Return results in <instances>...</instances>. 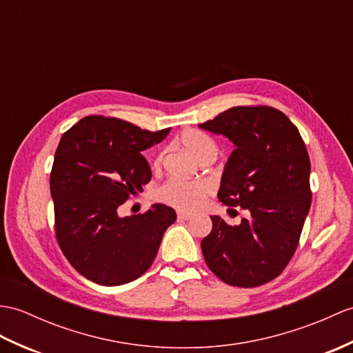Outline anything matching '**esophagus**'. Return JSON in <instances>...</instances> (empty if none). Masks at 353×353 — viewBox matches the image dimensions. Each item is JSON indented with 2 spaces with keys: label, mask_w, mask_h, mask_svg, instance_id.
<instances>
[{
  "label": "esophagus",
  "mask_w": 353,
  "mask_h": 353,
  "mask_svg": "<svg viewBox=\"0 0 353 353\" xmlns=\"http://www.w3.org/2000/svg\"><path fill=\"white\" fill-rule=\"evenodd\" d=\"M177 218L180 221H188V219L192 218V215L191 214H186V212H177Z\"/></svg>",
  "instance_id": "34e87169"
}]
</instances>
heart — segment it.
I'll use <instances>...</instances> for the list:
<instances>
[{
  "mask_svg": "<svg viewBox=\"0 0 353 353\" xmlns=\"http://www.w3.org/2000/svg\"><path fill=\"white\" fill-rule=\"evenodd\" d=\"M179 141L190 150L194 158L200 162L214 161L218 154V144L215 139L206 132L199 129H188L180 135ZM162 163V157H158L154 161V170H159ZM214 194V185L208 180H177L171 179L161 185L157 191V199L176 208L182 212H194L206 201L209 195Z\"/></svg>",
  "mask_w": 353,
  "mask_h": 353,
  "instance_id": "b5f03b06",
  "label": "heart"
}]
</instances>
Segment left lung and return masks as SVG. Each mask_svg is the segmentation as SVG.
I'll return each instance as SVG.
<instances>
[{
  "label": "left lung",
  "mask_w": 353,
  "mask_h": 353,
  "mask_svg": "<svg viewBox=\"0 0 353 353\" xmlns=\"http://www.w3.org/2000/svg\"><path fill=\"white\" fill-rule=\"evenodd\" d=\"M199 126L236 145L218 199L251 214L239 225L210 216L212 232L201 241L206 265L221 281L237 288L272 281L296 251L311 206L304 139L284 112L266 105L233 106Z\"/></svg>",
  "instance_id": "left-lung-1"
}]
</instances>
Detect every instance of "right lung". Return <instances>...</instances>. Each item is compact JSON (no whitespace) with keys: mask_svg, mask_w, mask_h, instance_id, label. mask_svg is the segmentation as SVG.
Wrapping results in <instances>:
<instances>
[{"mask_svg":"<svg viewBox=\"0 0 353 353\" xmlns=\"http://www.w3.org/2000/svg\"><path fill=\"white\" fill-rule=\"evenodd\" d=\"M170 128L141 129L116 117L87 116L63 134L51 170L55 237L64 257L90 281L120 285L153 263L176 221L165 204L120 218L117 209L150 182L141 154Z\"/></svg>","mask_w":353,"mask_h":353,"instance_id":"1","label":"right lung"}]
</instances>
